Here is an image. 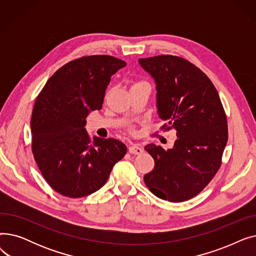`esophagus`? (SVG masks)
Returning a JSON list of instances; mask_svg holds the SVG:
<instances>
[{
    "mask_svg": "<svg viewBox=\"0 0 256 256\" xmlns=\"http://www.w3.org/2000/svg\"><path fill=\"white\" fill-rule=\"evenodd\" d=\"M128 152L130 154H141L143 152V148L138 144H132V146L128 147Z\"/></svg>",
    "mask_w": 256,
    "mask_h": 256,
    "instance_id": "34e87169",
    "label": "esophagus"
}]
</instances>
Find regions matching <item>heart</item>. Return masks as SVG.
I'll return each instance as SVG.
<instances>
[{
	"label": "heart",
	"instance_id": "heart-1",
	"mask_svg": "<svg viewBox=\"0 0 256 256\" xmlns=\"http://www.w3.org/2000/svg\"><path fill=\"white\" fill-rule=\"evenodd\" d=\"M141 83H144V82H139V83H136V84H134L132 86H135V85H138V84H141Z\"/></svg>",
	"mask_w": 256,
	"mask_h": 256
}]
</instances>
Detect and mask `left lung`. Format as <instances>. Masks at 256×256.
<instances>
[{
	"instance_id": "8db88e82",
	"label": "left lung",
	"mask_w": 256,
	"mask_h": 256,
	"mask_svg": "<svg viewBox=\"0 0 256 256\" xmlns=\"http://www.w3.org/2000/svg\"><path fill=\"white\" fill-rule=\"evenodd\" d=\"M154 80L156 108L167 130H176L171 150L148 144L154 168L144 182L156 197L182 202L198 195L221 166L228 140L227 119L208 76L188 60L160 55L139 59Z\"/></svg>"
}]
</instances>
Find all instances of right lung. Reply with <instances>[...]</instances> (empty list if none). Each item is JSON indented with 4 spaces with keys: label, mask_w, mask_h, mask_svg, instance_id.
<instances>
[{
    "label": "right lung",
    "mask_w": 256,
    "mask_h": 256,
    "mask_svg": "<svg viewBox=\"0 0 256 256\" xmlns=\"http://www.w3.org/2000/svg\"><path fill=\"white\" fill-rule=\"evenodd\" d=\"M126 63L96 55L76 59L54 74L36 98L31 118L32 152L57 193L80 198L100 190L126 154L116 139L90 136L86 117L100 110L111 76Z\"/></svg>",
    "instance_id": "right-lung-1"
}]
</instances>
